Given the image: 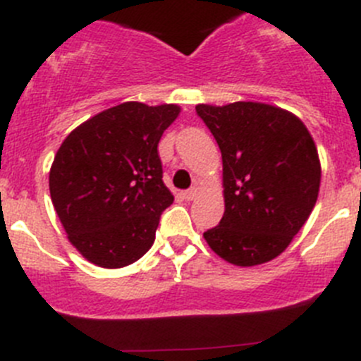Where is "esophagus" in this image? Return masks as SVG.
Listing matches in <instances>:
<instances>
[{
    "label": "esophagus",
    "instance_id": "esophagus-1",
    "mask_svg": "<svg viewBox=\"0 0 361 361\" xmlns=\"http://www.w3.org/2000/svg\"><path fill=\"white\" fill-rule=\"evenodd\" d=\"M182 195H184V198L188 200V202H191V200H195L196 196H198V188H189V189H185V191L182 192Z\"/></svg>",
    "mask_w": 361,
    "mask_h": 361
}]
</instances>
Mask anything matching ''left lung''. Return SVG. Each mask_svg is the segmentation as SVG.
Listing matches in <instances>:
<instances>
[{
	"instance_id": "1",
	"label": "left lung",
	"mask_w": 361,
	"mask_h": 361,
	"mask_svg": "<svg viewBox=\"0 0 361 361\" xmlns=\"http://www.w3.org/2000/svg\"><path fill=\"white\" fill-rule=\"evenodd\" d=\"M196 114L223 156L224 214L203 237L233 265L270 262L316 205L321 165L309 130L297 116L267 103L196 105Z\"/></svg>"
}]
</instances>
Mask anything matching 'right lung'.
<instances>
[{
	"label": "right lung",
	"instance_id": "1",
	"mask_svg": "<svg viewBox=\"0 0 361 361\" xmlns=\"http://www.w3.org/2000/svg\"><path fill=\"white\" fill-rule=\"evenodd\" d=\"M177 105L126 102L75 128L49 173L54 209L87 262L121 269L140 259L156 238L173 195L163 182L161 135Z\"/></svg>",
	"mask_w": 361,
	"mask_h": 361
}]
</instances>
